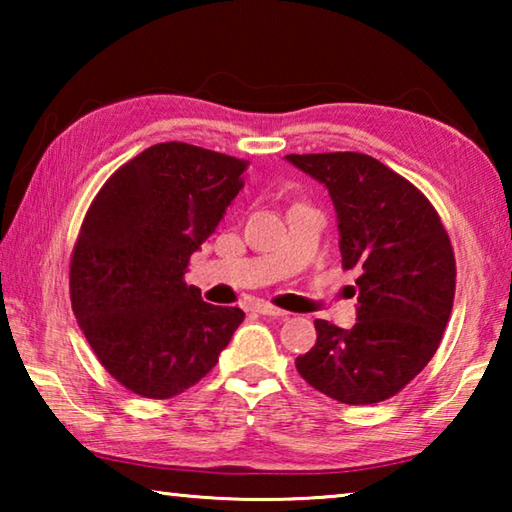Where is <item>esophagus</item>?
I'll return each mask as SVG.
<instances>
[{
  "label": "esophagus",
  "mask_w": 512,
  "mask_h": 512,
  "mask_svg": "<svg viewBox=\"0 0 512 512\" xmlns=\"http://www.w3.org/2000/svg\"><path fill=\"white\" fill-rule=\"evenodd\" d=\"M255 311H257V314H262V316H268V318H287L289 316L287 311L268 305V302H259V305H255Z\"/></svg>",
  "instance_id": "1"
}]
</instances>
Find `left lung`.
<instances>
[{
	"mask_svg": "<svg viewBox=\"0 0 512 512\" xmlns=\"http://www.w3.org/2000/svg\"><path fill=\"white\" fill-rule=\"evenodd\" d=\"M325 185L339 221L343 268H357V323L316 320L296 368L343 404L400 393L436 354L452 316L456 262L438 212L409 180L363 153L284 155Z\"/></svg>",
	"mask_w": 512,
	"mask_h": 512,
	"instance_id": "1",
	"label": "left lung"
}]
</instances>
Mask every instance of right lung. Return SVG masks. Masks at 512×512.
I'll return each instance as SVG.
<instances>
[{"label":"right lung","mask_w":512,"mask_h":512,"mask_svg":"<svg viewBox=\"0 0 512 512\" xmlns=\"http://www.w3.org/2000/svg\"><path fill=\"white\" fill-rule=\"evenodd\" d=\"M246 160L185 142L149 146L101 187L69 266L72 309L101 366L151 400L210 372L244 320L185 282L244 187Z\"/></svg>","instance_id":"1"}]
</instances>
